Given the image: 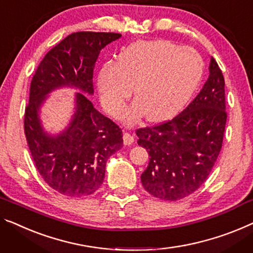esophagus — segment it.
Listing matches in <instances>:
<instances>
[{
	"label": "esophagus",
	"mask_w": 253,
	"mask_h": 253,
	"mask_svg": "<svg viewBox=\"0 0 253 253\" xmlns=\"http://www.w3.org/2000/svg\"><path fill=\"white\" fill-rule=\"evenodd\" d=\"M133 142H134V135L128 133V131H125V133H124V144L130 145L133 144Z\"/></svg>",
	"instance_id": "esophagus-1"
}]
</instances>
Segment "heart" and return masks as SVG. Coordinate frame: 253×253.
<instances>
[{
  "instance_id": "heart-1",
  "label": "heart",
  "mask_w": 253,
  "mask_h": 253,
  "mask_svg": "<svg viewBox=\"0 0 253 253\" xmlns=\"http://www.w3.org/2000/svg\"><path fill=\"white\" fill-rule=\"evenodd\" d=\"M203 73V60L191 47L168 41L137 42L127 47L119 62H109L97 76L100 99L109 114L119 117L133 93L136 100L126 111L128 123L146 114L163 122L178 114L193 95Z\"/></svg>"
}]
</instances>
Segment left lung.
<instances>
[{"mask_svg": "<svg viewBox=\"0 0 253 253\" xmlns=\"http://www.w3.org/2000/svg\"><path fill=\"white\" fill-rule=\"evenodd\" d=\"M209 73L202 89L180 114L136 129L138 145L150 157L141 182L154 198L176 201L194 193L219 156L227 114L225 79L213 58Z\"/></svg>", "mask_w": 253, "mask_h": 253, "instance_id": "1", "label": "left lung"}]
</instances>
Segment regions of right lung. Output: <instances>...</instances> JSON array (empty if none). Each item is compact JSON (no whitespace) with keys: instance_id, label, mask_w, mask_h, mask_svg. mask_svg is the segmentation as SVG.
Masks as SVG:
<instances>
[{"instance_id":"1","label":"right lung","mask_w":253,"mask_h":253,"mask_svg":"<svg viewBox=\"0 0 253 253\" xmlns=\"http://www.w3.org/2000/svg\"><path fill=\"white\" fill-rule=\"evenodd\" d=\"M117 33L77 32L44 56L30 83L25 135L40 175L48 186L69 198L93 194L102 185L107 160L123 148L122 128L76 94L69 125L55 136L44 131L40 108L52 90L63 86L93 94V70L101 50L120 39Z\"/></svg>"}]
</instances>
